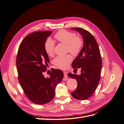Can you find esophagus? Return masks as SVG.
<instances>
[{"label":"esophagus","mask_w":124,"mask_h":124,"mask_svg":"<svg viewBox=\"0 0 124 124\" xmlns=\"http://www.w3.org/2000/svg\"><path fill=\"white\" fill-rule=\"evenodd\" d=\"M67 74H68V73H67V72H63V76H64L65 78H67V77H68V76H67Z\"/></svg>","instance_id":"esophagus-1"}]
</instances>
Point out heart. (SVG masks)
I'll list each match as a JSON object with an SVG mask.
<instances>
[{
	"label": "heart",
	"instance_id": "obj_1",
	"mask_svg": "<svg viewBox=\"0 0 124 124\" xmlns=\"http://www.w3.org/2000/svg\"><path fill=\"white\" fill-rule=\"evenodd\" d=\"M55 39L58 42L67 45V51L74 56L80 53L83 46V41L80 37L77 36L74 32L61 30L54 36ZM44 47L46 54L49 56L54 54L55 43L50 38H48L44 43ZM72 61V57L70 54L65 56H59L53 61L54 65L57 68L65 70L68 68L70 63Z\"/></svg>",
	"mask_w": 124,
	"mask_h": 124
}]
</instances>
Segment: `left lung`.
<instances>
[{
	"instance_id": "obj_1",
	"label": "left lung",
	"mask_w": 124,
	"mask_h": 124,
	"mask_svg": "<svg viewBox=\"0 0 124 124\" xmlns=\"http://www.w3.org/2000/svg\"><path fill=\"white\" fill-rule=\"evenodd\" d=\"M76 30L83 38L84 46L80 53L72 63L73 69L80 68L79 76L68 73V76L76 79L78 86L76 89L71 93L74 98L86 100L95 92L100 80L102 59L98 44L89 31L82 28H72Z\"/></svg>"
}]
</instances>
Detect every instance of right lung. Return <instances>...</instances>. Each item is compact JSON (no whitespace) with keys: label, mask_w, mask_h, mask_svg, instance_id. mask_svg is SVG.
I'll list each match as a JSON object with an SVG mask.
<instances>
[{"label":"right lung","mask_w":124,"mask_h":124,"mask_svg":"<svg viewBox=\"0 0 124 124\" xmlns=\"http://www.w3.org/2000/svg\"><path fill=\"white\" fill-rule=\"evenodd\" d=\"M52 32L39 31L26 36L16 56L18 80L26 97L37 104H46L53 99L56 86L63 78L62 71L55 69L50 77L46 78L43 75L50 62L44 45Z\"/></svg>","instance_id":"obj_1"}]
</instances>
